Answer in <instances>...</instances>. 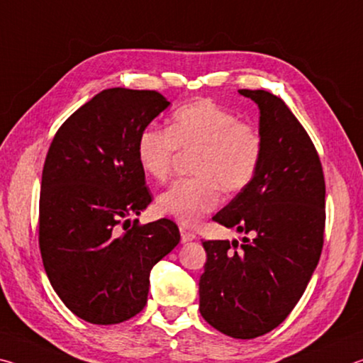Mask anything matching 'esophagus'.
Wrapping results in <instances>:
<instances>
[{"instance_id":"obj_1","label":"esophagus","mask_w":363,"mask_h":363,"mask_svg":"<svg viewBox=\"0 0 363 363\" xmlns=\"http://www.w3.org/2000/svg\"><path fill=\"white\" fill-rule=\"evenodd\" d=\"M180 235H182V242H189V241L196 240V235L193 233V231H189L183 227L180 228Z\"/></svg>"}]
</instances>
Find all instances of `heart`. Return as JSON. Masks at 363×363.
<instances>
[{
	"mask_svg": "<svg viewBox=\"0 0 363 363\" xmlns=\"http://www.w3.org/2000/svg\"><path fill=\"white\" fill-rule=\"evenodd\" d=\"M178 150L194 151L193 178L178 180L157 196V209L186 227L198 225L217 209L222 188L238 193L251 185L264 152L257 127L241 122L235 112L198 99L172 116L170 128L147 125L136 141L141 170L152 180L170 175Z\"/></svg>",
	"mask_w": 363,
	"mask_h": 363,
	"instance_id": "1",
	"label": "heart"
}]
</instances>
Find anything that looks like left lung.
Wrapping results in <instances>:
<instances>
[{
    "label": "left lung",
    "mask_w": 363,
    "mask_h": 363,
    "mask_svg": "<svg viewBox=\"0 0 363 363\" xmlns=\"http://www.w3.org/2000/svg\"><path fill=\"white\" fill-rule=\"evenodd\" d=\"M259 108L264 152L251 185L212 220L242 238L204 241L199 280L201 315L236 340H252L289 315L323 247L325 180L318 154L281 98L240 90Z\"/></svg>",
    "instance_id": "8db88e82"
}]
</instances>
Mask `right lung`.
Listing matches in <instances>:
<instances>
[{
    "instance_id": "obj_1",
    "label": "right lung",
    "mask_w": 363,
    "mask_h": 363,
    "mask_svg": "<svg viewBox=\"0 0 363 363\" xmlns=\"http://www.w3.org/2000/svg\"><path fill=\"white\" fill-rule=\"evenodd\" d=\"M169 106L157 91L108 88L62 123L46 154L41 259L52 289L85 322L114 325L141 312L152 267L180 242L169 218L126 227L152 201L136 141Z\"/></svg>"
}]
</instances>
